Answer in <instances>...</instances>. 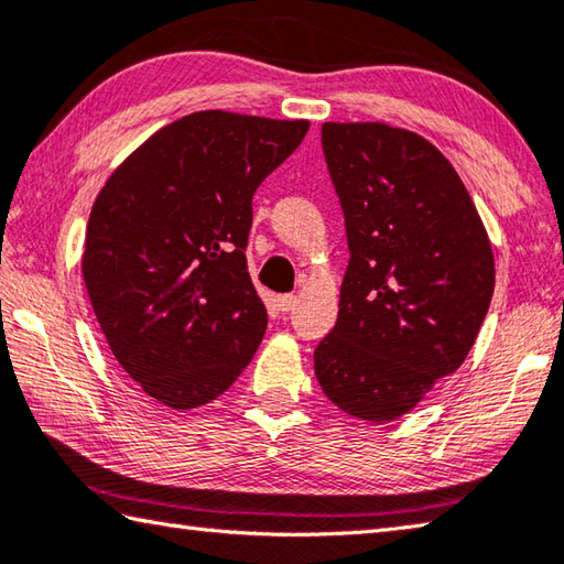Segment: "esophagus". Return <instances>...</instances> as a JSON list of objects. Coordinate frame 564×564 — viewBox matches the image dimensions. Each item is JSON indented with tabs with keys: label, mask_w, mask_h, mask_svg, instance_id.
Instances as JSON below:
<instances>
[{
	"label": "esophagus",
	"mask_w": 564,
	"mask_h": 564,
	"mask_svg": "<svg viewBox=\"0 0 564 564\" xmlns=\"http://www.w3.org/2000/svg\"><path fill=\"white\" fill-rule=\"evenodd\" d=\"M296 302H300V300H296V294H280L278 306H280L282 312H292L294 306H296Z\"/></svg>",
	"instance_id": "esophagus-1"
}]
</instances>
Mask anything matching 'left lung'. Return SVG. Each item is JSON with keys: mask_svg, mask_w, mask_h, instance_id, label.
<instances>
[{"mask_svg": "<svg viewBox=\"0 0 564 564\" xmlns=\"http://www.w3.org/2000/svg\"><path fill=\"white\" fill-rule=\"evenodd\" d=\"M322 147L350 258L314 373L338 410L395 420L471 350L494 294L491 242L459 174L424 137L326 122Z\"/></svg>", "mask_w": 564, "mask_h": 564, "instance_id": "obj_1", "label": "left lung"}]
</instances>
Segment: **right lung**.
<instances>
[{
  "mask_svg": "<svg viewBox=\"0 0 564 564\" xmlns=\"http://www.w3.org/2000/svg\"><path fill=\"white\" fill-rule=\"evenodd\" d=\"M310 122L204 110L115 169L85 230L83 280L127 376L174 410L216 400L258 350L268 310L248 274L258 186Z\"/></svg>",
  "mask_w": 564,
  "mask_h": 564,
  "instance_id": "add662e5",
  "label": "right lung"
}]
</instances>
